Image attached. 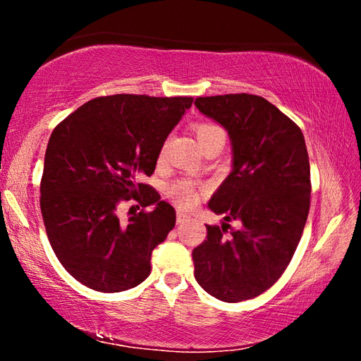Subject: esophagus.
<instances>
[{"label": "esophagus", "instance_id": "34e87169", "mask_svg": "<svg viewBox=\"0 0 361 361\" xmlns=\"http://www.w3.org/2000/svg\"><path fill=\"white\" fill-rule=\"evenodd\" d=\"M188 219H189V215H186L185 212H180V210L176 212V223L183 224L185 221H188Z\"/></svg>", "mask_w": 361, "mask_h": 361}]
</instances>
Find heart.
<instances>
[{
  "label": "heart",
  "mask_w": 361,
  "mask_h": 361,
  "mask_svg": "<svg viewBox=\"0 0 361 361\" xmlns=\"http://www.w3.org/2000/svg\"><path fill=\"white\" fill-rule=\"evenodd\" d=\"M194 132H195V137L199 140L200 148H202L207 142H210L212 138L215 137L224 138V132L221 127H218L216 124H212V122H199V124L194 126ZM170 192H172L173 197L178 200V204L183 207L191 205L195 202V192L189 183H178V185H175L172 188V191Z\"/></svg>",
  "instance_id": "obj_1"
}]
</instances>
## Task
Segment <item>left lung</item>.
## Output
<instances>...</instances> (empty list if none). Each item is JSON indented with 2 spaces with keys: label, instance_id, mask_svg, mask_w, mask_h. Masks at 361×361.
Here are the masks:
<instances>
[{
  "label": "left lung",
  "instance_id": "8db88e82",
  "mask_svg": "<svg viewBox=\"0 0 361 361\" xmlns=\"http://www.w3.org/2000/svg\"><path fill=\"white\" fill-rule=\"evenodd\" d=\"M194 105L228 130L232 170L209 209L229 224L207 226L192 250L194 277L219 301L264 293L290 264L310 207V167L304 135L288 116L250 94L199 97Z\"/></svg>",
  "mask_w": 361,
  "mask_h": 361
}]
</instances>
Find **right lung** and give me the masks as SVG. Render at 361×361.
<instances>
[{
  "instance_id": "right-lung-1",
  "label": "right lung",
  "mask_w": 361,
  "mask_h": 361,
  "mask_svg": "<svg viewBox=\"0 0 361 361\" xmlns=\"http://www.w3.org/2000/svg\"><path fill=\"white\" fill-rule=\"evenodd\" d=\"M191 105L192 97H99L54 129L41 213L54 253L78 282L118 293L149 276L152 250L176 215L142 178L154 172L164 142ZM126 200L153 209L122 222L117 207Z\"/></svg>"
}]
</instances>
